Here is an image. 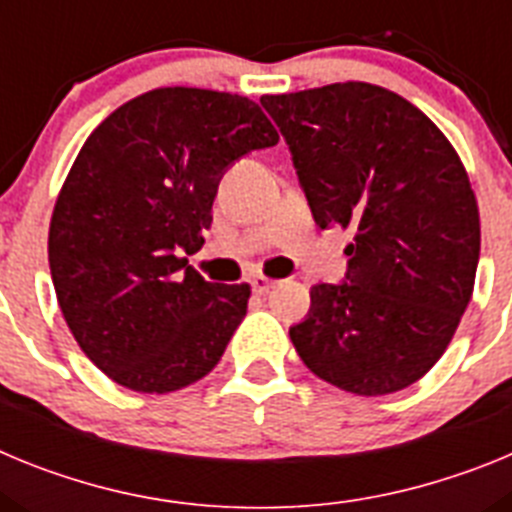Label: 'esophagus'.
Here are the masks:
<instances>
[{
  "label": "esophagus",
  "instance_id": "esophagus-1",
  "mask_svg": "<svg viewBox=\"0 0 512 512\" xmlns=\"http://www.w3.org/2000/svg\"><path fill=\"white\" fill-rule=\"evenodd\" d=\"M251 287H253V292H256V295H266V292H269V289L277 287V279L256 277V279H253V282H251Z\"/></svg>",
  "mask_w": 512,
  "mask_h": 512
}]
</instances>
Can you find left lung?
Instances as JSON below:
<instances>
[{
    "label": "left lung",
    "mask_w": 512,
    "mask_h": 512,
    "mask_svg": "<svg viewBox=\"0 0 512 512\" xmlns=\"http://www.w3.org/2000/svg\"><path fill=\"white\" fill-rule=\"evenodd\" d=\"M315 225L351 230L343 284H315L289 328L315 377L351 395L400 392L431 372L474 292L479 207L436 122L390 89L343 81L264 94Z\"/></svg>",
    "instance_id": "left-lung-1"
}]
</instances>
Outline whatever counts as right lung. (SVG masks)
<instances>
[{
  "label": "right lung",
  "mask_w": 512,
  "mask_h": 512,
  "mask_svg": "<svg viewBox=\"0 0 512 512\" xmlns=\"http://www.w3.org/2000/svg\"><path fill=\"white\" fill-rule=\"evenodd\" d=\"M279 133L241 94L161 87L92 130L56 197L48 261L63 320L99 372L148 395L210 374L251 287L212 284L202 248L223 171Z\"/></svg>",
  "instance_id": "add662e5"
}]
</instances>
